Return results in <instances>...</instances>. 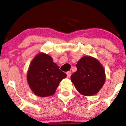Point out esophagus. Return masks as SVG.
Instances as JSON below:
<instances>
[{"label":"esophagus","mask_w":126,"mask_h":126,"mask_svg":"<svg viewBox=\"0 0 126 126\" xmlns=\"http://www.w3.org/2000/svg\"><path fill=\"white\" fill-rule=\"evenodd\" d=\"M66 74H67V77H68V78H69V77L71 76V72L68 71L66 73Z\"/></svg>","instance_id":"1"}]
</instances>
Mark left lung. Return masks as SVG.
Listing matches in <instances>:
<instances>
[{
  "mask_svg": "<svg viewBox=\"0 0 126 126\" xmlns=\"http://www.w3.org/2000/svg\"><path fill=\"white\" fill-rule=\"evenodd\" d=\"M76 71L71 80L78 92L84 96H92L99 92L105 82L106 75L102 64L91 56L82 57L76 64Z\"/></svg>",
  "mask_w": 126,
  "mask_h": 126,
  "instance_id": "left-lung-1",
  "label": "left lung"
}]
</instances>
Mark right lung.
<instances>
[{"mask_svg":"<svg viewBox=\"0 0 126 126\" xmlns=\"http://www.w3.org/2000/svg\"><path fill=\"white\" fill-rule=\"evenodd\" d=\"M66 74L59 69L52 57L45 53H38L31 62L27 73V81L37 96L53 95Z\"/></svg>","mask_w":126,"mask_h":126,"instance_id":"1","label":"right lung"}]
</instances>
